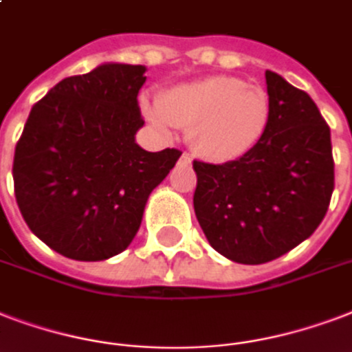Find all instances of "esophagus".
Here are the masks:
<instances>
[{
  "instance_id": "1",
  "label": "esophagus",
  "mask_w": 352,
  "mask_h": 352,
  "mask_svg": "<svg viewBox=\"0 0 352 352\" xmlns=\"http://www.w3.org/2000/svg\"><path fill=\"white\" fill-rule=\"evenodd\" d=\"M181 160H182V162H184V164H190V162H192V157H190L188 153H182Z\"/></svg>"
}]
</instances>
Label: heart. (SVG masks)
I'll return each instance as SVG.
<instances>
[{"instance_id":"1","label":"heart","mask_w":352,"mask_h":352,"mask_svg":"<svg viewBox=\"0 0 352 352\" xmlns=\"http://www.w3.org/2000/svg\"><path fill=\"white\" fill-rule=\"evenodd\" d=\"M144 111L160 129L188 127V144L206 160L230 162L248 155L264 136L272 101L256 85L210 75L166 90Z\"/></svg>"}]
</instances>
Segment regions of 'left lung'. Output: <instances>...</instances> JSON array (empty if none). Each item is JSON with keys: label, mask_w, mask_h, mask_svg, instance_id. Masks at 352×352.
<instances>
[{"label": "left lung", "mask_w": 352, "mask_h": 352, "mask_svg": "<svg viewBox=\"0 0 352 352\" xmlns=\"http://www.w3.org/2000/svg\"><path fill=\"white\" fill-rule=\"evenodd\" d=\"M272 116L238 160H194V210L206 240L238 264H264L314 234L334 190L331 129L307 92L265 72Z\"/></svg>", "instance_id": "obj_1"}]
</instances>
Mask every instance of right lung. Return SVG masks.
I'll list each match as a JSON object with an SVG mask.
<instances>
[{"label": "right lung", "instance_id": "1", "mask_svg": "<svg viewBox=\"0 0 352 352\" xmlns=\"http://www.w3.org/2000/svg\"><path fill=\"white\" fill-rule=\"evenodd\" d=\"M146 66L104 63L66 77L31 109L16 144V203L29 229L66 258L98 262L129 248L147 197L181 157L134 142Z\"/></svg>", "mask_w": 352, "mask_h": 352}]
</instances>
